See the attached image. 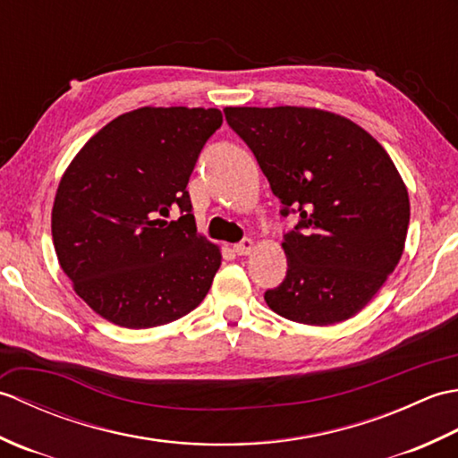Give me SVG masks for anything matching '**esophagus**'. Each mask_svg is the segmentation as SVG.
<instances>
[{
	"mask_svg": "<svg viewBox=\"0 0 458 458\" xmlns=\"http://www.w3.org/2000/svg\"><path fill=\"white\" fill-rule=\"evenodd\" d=\"M251 250H254V240H250V238H244L234 246V251L238 256H248Z\"/></svg>",
	"mask_w": 458,
	"mask_h": 458,
	"instance_id": "esophagus-1",
	"label": "esophagus"
}]
</instances>
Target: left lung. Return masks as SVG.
<instances>
[{
	"mask_svg": "<svg viewBox=\"0 0 458 458\" xmlns=\"http://www.w3.org/2000/svg\"><path fill=\"white\" fill-rule=\"evenodd\" d=\"M269 187L299 214L284 234L287 276L266 291L277 315L327 327L362 310L400 264L410 197L394 161L343 115L297 106L224 108Z\"/></svg>",
	"mask_w": 458,
	"mask_h": 458,
	"instance_id": "1",
	"label": "left lung"
}]
</instances>
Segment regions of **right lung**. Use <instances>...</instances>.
<instances>
[{"label":"right lung","instance_id":"add662e5","mask_svg":"<svg viewBox=\"0 0 458 458\" xmlns=\"http://www.w3.org/2000/svg\"><path fill=\"white\" fill-rule=\"evenodd\" d=\"M216 108L122 114L68 165L53 204V244L76 295L125 328L184 317L207 297L220 248L197 232L187 191ZM173 208L179 221L167 223Z\"/></svg>","mask_w":458,"mask_h":458}]
</instances>
